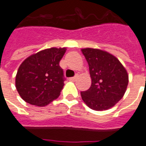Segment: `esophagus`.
<instances>
[{
	"label": "esophagus",
	"mask_w": 146,
	"mask_h": 146,
	"mask_svg": "<svg viewBox=\"0 0 146 146\" xmlns=\"http://www.w3.org/2000/svg\"><path fill=\"white\" fill-rule=\"evenodd\" d=\"M77 77H78V76H77V75H76L75 77H71V78H70V79H69V80H70V81H71V82H75V80H76V79H77Z\"/></svg>",
	"instance_id": "obj_1"
}]
</instances>
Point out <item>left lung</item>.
I'll list each match as a JSON object with an SVG mask.
<instances>
[{"label": "left lung", "mask_w": 146, "mask_h": 146, "mask_svg": "<svg viewBox=\"0 0 146 146\" xmlns=\"http://www.w3.org/2000/svg\"><path fill=\"white\" fill-rule=\"evenodd\" d=\"M89 65L91 86L81 92L83 102L94 110L111 108L121 100L129 83L127 71L115 56L95 48L81 50Z\"/></svg>", "instance_id": "obj_1"}]
</instances>
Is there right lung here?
<instances>
[{"label": "right lung", "mask_w": 146, "mask_h": 146, "mask_svg": "<svg viewBox=\"0 0 146 146\" xmlns=\"http://www.w3.org/2000/svg\"><path fill=\"white\" fill-rule=\"evenodd\" d=\"M65 52V48H48L21 63L16 75V87L22 99L44 106L60 96L65 80L60 61Z\"/></svg>", "instance_id": "1"}]
</instances>
